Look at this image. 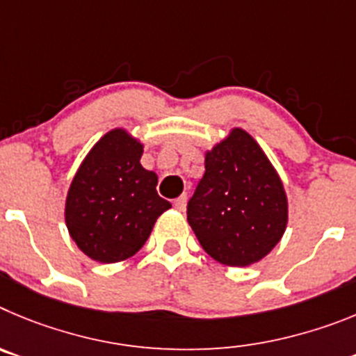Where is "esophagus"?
Returning <instances> with one entry per match:
<instances>
[{"label": "esophagus", "instance_id": "esophagus-1", "mask_svg": "<svg viewBox=\"0 0 356 356\" xmlns=\"http://www.w3.org/2000/svg\"><path fill=\"white\" fill-rule=\"evenodd\" d=\"M174 206H175V209H177V211H184V207H186V195H181V197H179V198H175Z\"/></svg>", "mask_w": 356, "mask_h": 356}]
</instances>
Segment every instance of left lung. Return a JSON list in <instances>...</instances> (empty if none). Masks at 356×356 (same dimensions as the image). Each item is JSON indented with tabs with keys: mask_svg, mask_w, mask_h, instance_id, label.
Masks as SVG:
<instances>
[{
	"mask_svg": "<svg viewBox=\"0 0 356 356\" xmlns=\"http://www.w3.org/2000/svg\"><path fill=\"white\" fill-rule=\"evenodd\" d=\"M202 248L225 266L255 264L287 227V195L264 150L245 129L206 152V174L188 202Z\"/></svg>",
	"mask_w": 356,
	"mask_h": 356,
	"instance_id": "obj_1",
	"label": "left lung"
}]
</instances>
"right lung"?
<instances>
[{"mask_svg": "<svg viewBox=\"0 0 356 356\" xmlns=\"http://www.w3.org/2000/svg\"><path fill=\"white\" fill-rule=\"evenodd\" d=\"M143 145L126 129H111L92 147L70 182L65 223L70 238L104 264L133 257L156 220L172 204L156 191L158 175L140 163Z\"/></svg>", "mask_w": 356, "mask_h": 356, "instance_id": "1", "label": "right lung"}]
</instances>
